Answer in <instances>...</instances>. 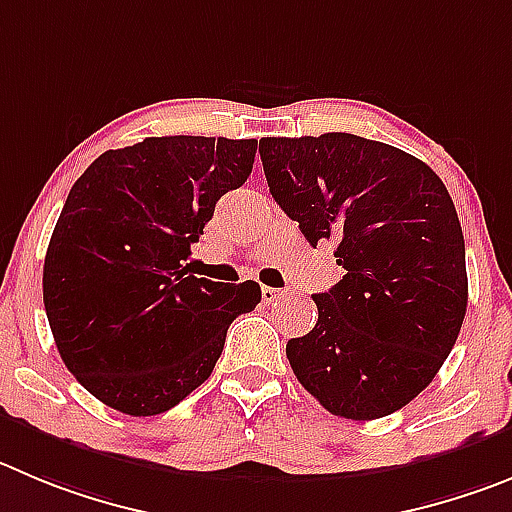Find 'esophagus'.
<instances>
[{
  "mask_svg": "<svg viewBox=\"0 0 512 512\" xmlns=\"http://www.w3.org/2000/svg\"><path fill=\"white\" fill-rule=\"evenodd\" d=\"M280 298H285V290H278V288H262V300H265L267 305L270 303H278Z\"/></svg>",
  "mask_w": 512,
  "mask_h": 512,
  "instance_id": "1",
  "label": "esophagus"
}]
</instances>
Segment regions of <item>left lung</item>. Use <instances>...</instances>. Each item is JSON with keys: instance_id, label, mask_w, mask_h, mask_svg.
<instances>
[{"instance_id": "left-lung-1", "label": "left lung", "mask_w": 512, "mask_h": 512, "mask_svg": "<svg viewBox=\"0 0 512 512\" xmlns=\"http://www.w3.org/2000/svg\"><path fill=\"white\" fill-rule=\"evenodd\" d=\"M275 202L346 270L313 295L318 323L285 353L331 414L386 417L422 394L467 310L465 237L450 191L424 161L353 133L262 138Z\"/></svg>"}]
</instances>
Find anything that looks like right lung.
Returning a JSON list of instances; mask_svg holds the SVG:
<instances>
[{
    "mask_svg": "<svg viewBox=\"0 0 512 512\" xmlns=\"http://www.w3.org/2000/svg\"><path fill=\"white\" fill-rule=\"evenodd\" d=\"M255 151V138H143L100 154L70 189L42 300L62 361L105 407L169 412L209 379L229 323L260 303L255 280L212 283L181 265Z\"/></svg>",
    "mask_w": 512,
    "mask_h": 512,
    "instance_id": "obj_1",
    "label": "right lung"
}]
</instances>
